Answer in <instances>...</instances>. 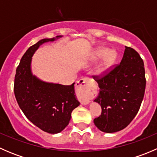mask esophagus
Instances as JSON below:
<instances>
[{"mask_svg":"<svg viewBox=\"0 0 157 157\" xmlns=\"http://www.w3.org/2000/svg\"><path fill=\"white\" fill-rule=\"evenodd\" d=\"M76 88L79 93V100L82 105H87L90 99L95 96L93 82L88 77L80 79L76 84Z\"/></svg>","mask_w":157,"mask_h":157,"instance_id":"obj_1","label":"esophagus"}]
</instances>
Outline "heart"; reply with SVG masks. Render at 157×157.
<instances>
[{"label":"heart","instance_id":"heart-1","mask_svg":"<svg viewBox=\"0 0 157 157\" xmlns=\"http://www.w3.org/2000/svg\"><path fill=\"white\" fill-rule=\"evenodd\" d=\"M104 55L105 56L102 59V61L96 68V73L100 76H103L108 73L117 58V52L115 50L109 51L108 48L104 47H100L96 49L95 52V58L99 59Z\"/></svg>","mask_w":157,"mask_h":157}]
</instances>
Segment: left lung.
<instances>
[{
  "label": "left lung",
  "mask_w": 157,
  "mask_h": 157,
  "mask_svg": "<svg viewBox=\"0 0 157 157\" xmlns=\"http://www.w3.org/2000/svg\"><path fill=\"white\" fill-rule=\"evenodd\" d=\"M99 87L94 102L102 114L93 120L101 131L114 133L124 129L138 112L146 87L144 61L134 49L125 46L120 64L101 78L93 77Z\"/></svg>",
  "instance_id": "obj_1"
}]
</instances>
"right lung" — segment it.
Masks as SVG:
<instances>
[{"label": "right lung", "mask_w": 157, "mask_h": 157, "mask_svg": "<svg viewBox=\"0 0 157 157\" xmlns=\"http://www.w3.org/2000/svg\"><path fill=\"white\" fill-rule=\"evenodd\" d=\"M62 36L43 39L28 48L16 71L14 94L20 109L33 124L49 134H58L69 124L71 112L80 102L74 83L70 86L48 83L33 75L32 57L41 45Z\"/></svg>", "instance_id": "1"}]
</instances>
